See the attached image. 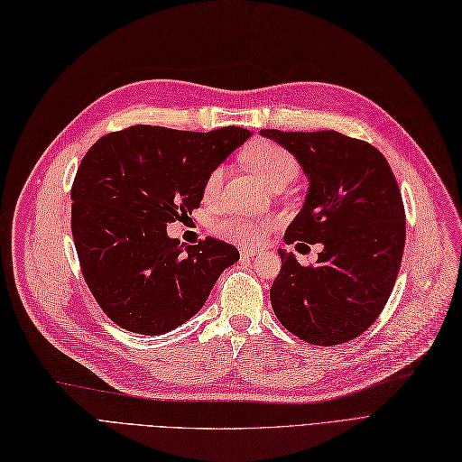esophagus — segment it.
<instances>
[{"mask_svg": "<svg viewBox=\"0 0 462 462\" xmlns=\"http://www.w3.org/2000/svg\"><path fill=\"white\" fill-rule=\"evenodd\" d=\"M259 254H261L259 249H253V247L242 249V259H254V257H259Z\"/></svg>", "mask_w": 462, "mask_h": 462, "instance_id": "34e87169", "label": "esophagus"}]
</instances>
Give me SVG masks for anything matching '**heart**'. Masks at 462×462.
<instances>
[{
  "instance_id": "obj_1",
  "label": "heart",
  "mask_w": 462,
  "mask_h": 462,
  "mask_svg": "<svg viewBox=\"0 0 462 462\" xmlns=\"http://www.w3.org/2000/svg\"><path fill=\"white\" fill-rule=\"evenodd\" d=\"M245 163L249 165L253 173L261 179L264 186L280 179L291 180L297 173V162L291 153L270 143H254L245 152ZM220 180H222V169H215L209 175L208 182H205V194L208 196L213 194L220 186ZM218 230L225 236L232 237V240L245 242V244L259 242L263 236V230L245 218H228L225 222H220Z\"/></svg>"
}]
</instances>
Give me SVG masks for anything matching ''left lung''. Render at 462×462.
<instances>
[{
    "label": "left lung",
    "instance_id": "1",
    "mask_svg": "<svg viewBox=\"0 0 462 462\" xmlns=\"http://www.w3.org/2000/svg\"><path fill=\"white\" fill-rule=\"evenodd\" d=\"M302 167L309 192L285 244H321L314 266L278 249L270 300L285 329L316 346L362 335L394 289L405 245V211L383 153L337 131L261 129Z\"/></svg>",
    "mask_w": 462,
    "mask_h": 462
}]
</instances>
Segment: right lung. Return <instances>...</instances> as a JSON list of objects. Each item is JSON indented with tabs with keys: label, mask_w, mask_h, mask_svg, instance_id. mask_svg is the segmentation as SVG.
<instances>
[{
	"label": "right lung",
	"mask_w": 462,
	"mask_h": 462,
	"mask_svg": "<svg viewBox=\"0 0 462 462\" xmlns=\"http://www.w3.org/2000/svg\"><path fill=\"white\" fill-rule=\"evenodd\" d=\"M251 134L133 125L85 153L72 186L74 244L93 297L119 328L177 329L240 261L234 245L213 237L184 249L167 225L199 208L209 175Z\"/></svg>",
	"instance_id": "add662e5"
}]
</instances>
